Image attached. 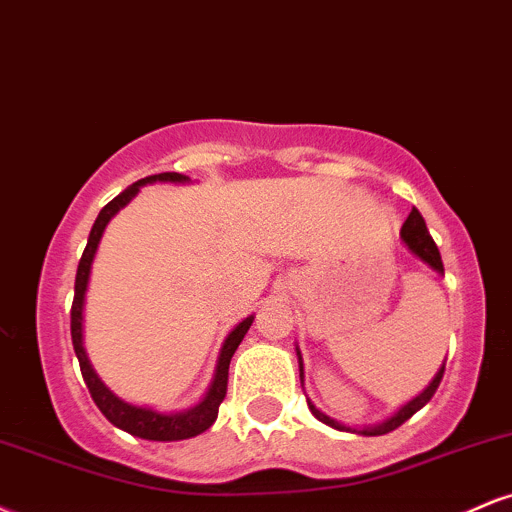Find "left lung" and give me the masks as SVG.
<instances>
[{
  "label": "left lung",
  "mask_w": 512,
  "mask_h": 512,
  "mask_svg": "<svg viewBox=\"0 0 512 512\" xmlns=\"http://www.w3.org/2000/svg\"><path fill=\"white\" fill-rule=\"evenodd\" d=\"M399 236H402L404 245H407V248H409L411 252H414V255L419 257L421 262H426L428 267L433 269V272L443 274V260H440L438 245L433 243L431 233H428V228H426L424 216H421L419 211L411 209V214L407 216V221H404V226H402V231H399ZM296 356H298V368H301V385H303V358H301V351H298V349H296ZM443 373H445V366H440V370L436 373V378L431 380V385H428L426 390L421 392V395H416L414 399H411V402L404 404L402 409L395 411V414H392L390 419H385L383 424L366 426V428H351V426H346V424H339L337 419H332V416H327L325 411L317 409L315 404L310 402V399H308V407H310V411H313V416H315L317 421H322V424H327V426L337 428V431L358 433V436H385V433L395 431V428L402 426L404 421L411 419V416H414L416 411H419L421 407H426L428 399H431L433 395H436V390H438L440 380H443Z\"/></svg>",
  "instance_id": "left-lung-1"
}]
</instances>
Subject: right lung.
<instances>
[{"label": "right lung", "mask_w": 512, "mask_h": 512, "mask_svg": "<svg viewBox=\"0 0 512 512\" xmlns=\"http://www.w3.org/2000/svg\"><path fill=\"white\" fill-rule=\"evenodd\" d=\"M187 180L190 178L180 173L149 175V178H142L139 182H134V185H129L125 192H120V195L113 199V202L105 204L101 214H98L96 223H93L91 233H88L86 250L79 260V269H76V281H74L72 344H74V354L79 358L84 383L88 387V392H91L96 407L103 411V416L110 421V424L144 440L195 438L214 424L216 416H219L223 397H226L228 366H231V358L236 354L238 344L243 342L245 334H248L252 320H255V315L245 317L236 330L226 337V342L221 346L219 361H216L214 380H211L209 392L204 395L202 402L185 411H173V414H163V411H156L149 407H137V404H129L125 399H120L113 390H110V387H105L103 380L98 378L96 370H93L91 361H88L86 349H84V301H86V289H88V276H91V264H93V257H96L98 243H101L105 226H108V221L113 219L117 211L125 207V204H129V199L137 195L142 185H149V182H187Z\"/></svg>", "instance_id": "right-lung-1"}]
</instances>
